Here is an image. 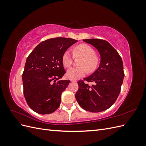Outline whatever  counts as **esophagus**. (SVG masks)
<instances>
[{
    "label": "esophagus",
    "mask_w": 146,
    "mask_h": 146,
    "mask_svg": "<svg viewBox=\"0 0 146 146\" xmlns=\"http://www.w3.org/2000/svg\"><path fill=\"white\" fill-rule=\"evenodd\" d=\"M70 81H71V82H76L77 80H76V79H70Z\"/></svg>",
    "instance_id": "1"
}]
</instances>
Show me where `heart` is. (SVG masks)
Wrapping results in <instances>:
<instances>
[{
  "mask_svg": "<svg viewBox=\"0 0 146 146\" xmlns=\"http://www.w3.org/2000/svg\"><path fill=\"white\" fill-rule=\"evenodd\" d=\"M73 55L82 58L79 68H69L66 72V76L70 79H76L85 76L86 72H94L99 63V58L95 50L87 44H80L72 48ZM73 56L69 50H66L62 57V63L65 68L71 66Z\"/></svg>",
  "mask_w": 146,
  "mask_h": 146,
  "instance_id": "heart-1",
  "label": "heart"
}]
</instances>
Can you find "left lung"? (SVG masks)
<instances>
[{
	"label": "left lung",
	"instance_id": "obj_1",
	"mask_svg": "<svg viewBox=\"0 0 146 146\" xmlns=\"http://www.w3.org/2000/svg\"><path fill=\"white\" fill-rule=\"evenodd\" d=\"M83 41L98 50L101 60L99 67L93 74L78 81L76 98L79 105L86 111L101 112L111 107L120 93L124 77L122 60L115 48L107 41L87 39ZM85 81L94 82L95 85L90 86Z\"/></svg>",
	"mask_w": 146,
	"mask_h": 146
}]
</instances>
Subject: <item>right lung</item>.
I'll return each mask as SVG.
<instances>
[{
	"label": "right lung",
	"instance_id": "1",
	"mask_svg": "<svg viewBox=\"0 0 146 146\" xmlns=\"http://www.w3.org/2000/svg\"><path fill=\"white\" fill-rule=\"evenodd\" d=\"M67 38L48 39L41 42L28 56L23 74L24 95L35 112L50 114L57 110L61 93L69 80H58L66 73L62 57L77 42Z\"/></svg>",
	"mask_w": 146,
	"mask_h": 146
}]
</instances>
